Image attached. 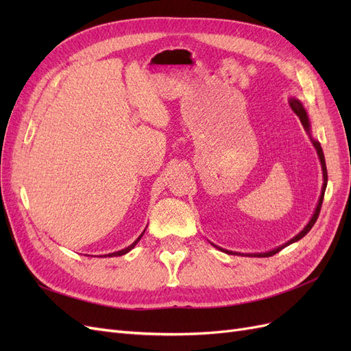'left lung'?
I'll list each match as a JSON object with an SVG mask.
<instances>
[{
	"mask_svg": "<svg viewBox=\"0 0 351 351\" xmlns=\"http://www.w3.org/2000/svg\"><path fill=\"white\" fill-rule=\"evenodd\" d=\"M290 107H291V110L297 114V117H299V119H300V121H302L304 129L307 130V133H309V132H311V129H309V120H307V114H306V111H304V108H303L302 102L297 101V99H290ZM313 146L316 147L317 155H319V159H321V165H322V171H324V186H322V195H321V199H319V204H317L316 210H315V214H313L312 219L309 221V224H307V226L303 228V231H300L299 234H297L294 239H291L290 241H287L285 244H282V246H280V247H277V249H274V250H271V252H267V253H253V254L250 253L249 256H259V258H269V256H274L275 253H278L280 250H282L284 247L289 246V244H291V243H294V241H297V240H300L302 237H304V236L307 234V232H309V231L312 230V227L315 226V222H316L317 217H319L321 206H322V202H324V195H325L326 182H328V173H326L325 156H324V152H322V147H321L319 142H315V141H313ZM215 247H218V246H215ZM218 249H219V250H224V249H221V247H218ZM224 252H227V253H234V252H228V250H224ZM234 254H240V253H234Z\"/></svg>",
	"mask_w": 351,
	"mask_h": 351,
	"instance_id": "1",
	"label": "left lung"
}]
</instances>
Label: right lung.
Listing matches in <instances>:
<instances>
[{
	"mask_svg": "<svg viewBox=\"0 0 351 351\" xmlns=\"http://www.w3.org/2000/svg\"><path fill=\"white\" fill-rule=\"evenodd\" d=\"M145 232V231H143ZM143 232H142V234H141V237L139 239H137L133 244H130V246L129 247H125V249H123V250H120V252H114V253H110V254H105V256H121V254H125L127 252H130L134 246H136V244H137V241H139L141 239H142V236H143Z\"/></svg>",
	"mask_w": 351,
	"mask_h": 351,
	"instance_id": "add662e5",
	"label": "right lung"
}]
</instances>
